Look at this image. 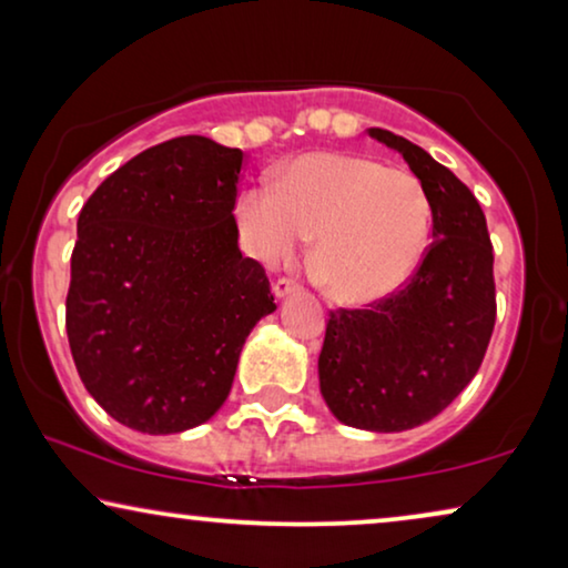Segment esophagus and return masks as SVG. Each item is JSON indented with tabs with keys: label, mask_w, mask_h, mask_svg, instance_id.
<instances>
[{
	"label": "esophagus",
	"mask_w": 568,
	"mask_h": 568,
	"mask_svg": "<svg viewBox=\"0 0 568 568\" xmlns=\"http://www.w3.org/2000/svg\"><path fill=\"white\" fill-rule=\"evenodd\" d=\"M297 292V284L294 282H290V278H278V282L274 284V297L282 302V300H286L290 297V294H294Z\"/></svg>",
	"instance_id": "obj_1"
}]
</instances>
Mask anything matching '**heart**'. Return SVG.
I'll return each mask as SVG.
<instances>
[{"label":"heart","instance_id":"heart-1","mask_svg":"<svg viewBox=\"0 0 568 568\" xmlns=\"http://www.w3.org/2000/svg\"><path fill=\"white\" fill-rule=\"evenodd\" d=\"M271 189L237 201V227L255 261L276 266L315 237L310 274L341 305H372L422 266L432 209L416 175L354 152H305L271 173Z\"/></svg>","mask_w":568,"mask_h":568}]
</instances>
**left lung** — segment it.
<instances>
[{
    "label": "left lung",
    "mask_w": 568,
    "mask_h": 568,
    "mask_svg": "<svg viewBox=\"0 0 568 568\" xmlns=\"http://www.w3.org/2000/svg\"><path fill=\"white\" fill-rule=\"evenodd\" d=\"M422 181L432 240L406 290L331 313L317 377L325 406L364 432H406L442 414L476 377L496 321L494 247L468 185L429 152L367 129Z\"/></svg>",
    "instance_id": "obj_1"
}]
</instances>
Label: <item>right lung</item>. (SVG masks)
<instances>
[{
  "label": "right lung",
  "mask_w": 568,
  "mask_h": 568,
  "mask_svg": "<svg viewBox=\"0 0 568 568\" xmlns=\"http://www.w3.org/2000/svg\"><path fill=\"white\" fill-rule=\"evenodd\" d=\"M243 152L178 136L139 152L82 206L67 336L84 387L115 422L178 434L227 400L240 352L276 310L237 247Z\"/></svg>",
  "instance_id": "obj_1"
}]
</instances>
